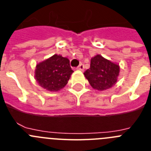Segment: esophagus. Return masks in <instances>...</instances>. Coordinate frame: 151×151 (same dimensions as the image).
<instances>
[{"label":"esophagus","mask_w":151,"mask_h":151,"mask_svg":"<svg viewBox=\"0 0 151 151\" xmlns=\"http://www.w3.org/2000/svg\"><path fill=\"white\" fill-rule=\"evenodd\" d=\"M77 69H78V70H81V71H83L84 70V65L82 63H81L79 65V66L77 67Z\"/></svg>","instance_id":"esophagus-1"}]
</instances>
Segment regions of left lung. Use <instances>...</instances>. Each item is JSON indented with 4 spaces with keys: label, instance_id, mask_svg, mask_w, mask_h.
Segmentation results:
<instances>
[{
    "label": "left lung",
    "instance_id": "1",
    "mask_svg": "<svg viewBox=\"0 0 151 151\" xmlns=\"http://www.w3.org/2000/svg\"><path fill=\"white\" fill-rule=\"evenodd\" d=\"M119 66L97 54L91 60L90 68L84 73L91 86L98 91L110 88L117 82Z\"/></svg>",
    "mask_w": 151,
    "mask_h": 151
}]
</instances>
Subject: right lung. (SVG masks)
<instances>
[{"instance_id":"add662e5","label":"right lung","mask_w":151,"mask_h":151,"mask_svg":"<svg viewBox=\"0 0 151 151\" xmlns=\"http://www.w3.org/2000/svg\"><path fill=\"white\" fill-rule=\"evenodd\" d=\"M69 59L54 54L36 66L35 77L40 86L50 91H58L65 87L71 76Z\"/></svg>"}]
</instances>
